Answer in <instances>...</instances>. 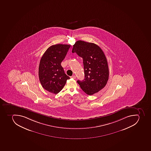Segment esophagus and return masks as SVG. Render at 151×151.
<instances>
[{
	"mask_svg": "<svg viewBox=\"0 0 151 151\" xmlns=\"http://www.w3.org/2000/svg\"><path fill=\"white\" fill-rule=\"evenodd\" d=\"M71 78H72L73 79H76V76H75V75H74V76H71Z\"/></svg>",
	"mask_w": 151,
	"mask_h": 151,
	"instance_id": "34e87169",
	"label": "esophagus"
}]
</instances>
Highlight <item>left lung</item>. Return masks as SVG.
Here are the masks:
<instances>
[{
	"label": "left lung",
	"mask_w": 151,
	"mask_h": 151,
	"mask_svg": "<svg viewBox=\"0 0 151 151\" xmlns=\"http://www.w3.org/2000/svg\"><path fill=\"white\" fill-rule=\"evenodd\" d=\"M72 52L83 60L85 78L77 81L83 91L91 96L101 90L109 76L108 62L101 49L95 43L79 40L73 45Z\"/></svg>",
	"instance_id": "left-lung-1"
}]
</instances>
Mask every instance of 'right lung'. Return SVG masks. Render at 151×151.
<instances>
[{
	"mask_svg": "<svg viewBox=\"0 0 151 151\" xmlns=\"http://www.w3.org/2000/svg\"><path fill=\"white\" fill-rule=\"evenodd\" d=\"M70 45H53L46 50L41 58L39 67V77L45 90L56 94L70 77L65 74L61 63L65 59Z\"/></svg>",
	"mask_w": 151,
	"mask_h": 151,
	"instance_id": "right-lung-1",
	"label": "right lung"
}]
</instances>
